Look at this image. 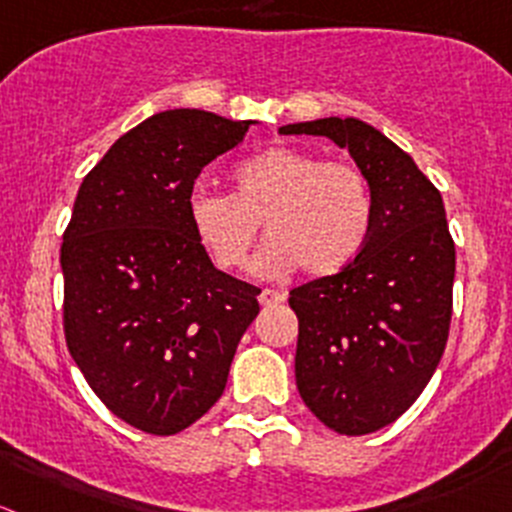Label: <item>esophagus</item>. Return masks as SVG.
Here are the masks:
<instances>
[{"mask_svg":"<svg viewBox=\"0 0 512 512\" xmlns=\"http://www.w3.org/2000/svg\"><path fill=\"white\" fill-rule=\"evenodd\" d=\"M259 301H261V306H279L286 301V294L279 289H264L259 294Z\"/></svg>","mask_w":512,"mask_h":512,"instance_id":"1","label":"esophagus"}]
</instances>
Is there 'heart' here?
<instances>
[{
    "instance_id": "obj_1",
    "label": "heart",
    "mask_w": 512,
    "mask_h": 512,
    "mask_svg": "<svg viewBox=\"0 0 512 512\" xmlns=\"http://www.w3.org/2000/svg\"><path fill=\"white\" fill-rule=\"evenodd\" d=\"M236 193L196 188L188 218L198 243L223 271L248 259L264 221L269 241L256 271L284 276L296 266L309 276L347 269L374 228L372 183L349 160H324L301 148H269L233 170Z\"/></svg>"
}]
</instances>
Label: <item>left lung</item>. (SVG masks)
Here are the masks:
<instances>
[{
	"label": "left lung",
	"mask_w": 512,
	"mask_h": 512,
	"mask_svg": "<svg viewBox=\"0 0 512 512\" xmlns=\"http://www.w3.org/2000/svg\"><path fill=\"white\" fill-rule=\"evenodd\" d=\"M279 133L334 140L372 183L364 251L339 274L289 291L301 399L339 435H369L415 405L445 352L455 281L445 206L415 160L362 120L321 118Z\"/></svg>",
	"instance_id": "obj_1"
}]
</instances>
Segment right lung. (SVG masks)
<instances>
[{
    "label": "right lung",
    "mask_w": 512,
    "mask_h": 512,
    "mask_svg": "<svg viewBox=\"0 0 512 512\" xmlns=\"http://www.w3.org/2000/svg\"><path fill=\"white\" fill-rule=\"evenodd\" d=\"M251 125L153 115L85 175L62 233L67 349L102 405L148 435H175L216 405L259 314L261 289L218 271L188 218L201 170Z\"/></svg>",
    "instance_id": "obj_1"
}]
</instances>
